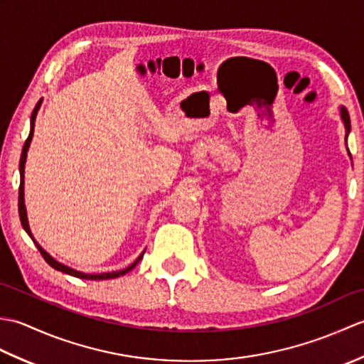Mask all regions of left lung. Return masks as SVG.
<instances>
[{
  "label": "left lung",
  "mask_w": 364,
  "mask_h": 364,
  "mask_svg": "<svg viewBox=\"0 0 364 364\" xmlns=\"http://www.w3.org/2000/svg\"><path fill=\"white\" fill-rule=\"evenodd\" d=\"M341 117H343V120H344L347 134H349V131H350V117H349V112H347L346 107H341ZM347 134H346V141H347ZM349 154H350V153H349Z\"/></svg>",
  "instance_id": "8db88e82"
}]
</instances>
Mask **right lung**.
Instances as JSON below:
<instances>
[{
	"mask_svg": "<svg viewBox=\"0 0 364 364\" xmlns=\"http://www.w3.org/2000/svg\"><path fill=\"white\" fill-rule=\"evenodd\" d=\"M41 103H42V100H38V103L36 105V107H34V111H33V115H31V131H29V136H28V139H26V142H25V145H23V151H21V158H20V188H18V214H20V222H21V225H23V228H25V231L26 233L31 236V239H33L34 241V244L37 245V249H38V252H41V255L43 257V259L48 262V264L53 267V269H56V270H60V272H64V274H68V275H73V277H78V278H84V280H109V278H117V277H120V275H125L127 272H129V270H133L134 267H136V264L139 261L142 259V257H144V253L141 255V257H139L133 264L131 266H128L127 269H123V270H119V272H111V274H82V272H78V270H73V269H70V267H67V266H64V264H60V262H58L56 259H53L48 253H46L41 245H38L37 242H36V239L33 237V235H31V231H29V225H28V218H26V208H25V198H23V184H25V180H23V178H25V162H26V153H28V149H29V144H31V139H33V134H34V120H36V115H37V111H38V107H41Z\"/></svg>",
	"mask_w": 364,
	"mask_h": 364,
	"instance_id": "1",
	"label": "right lung"
}]
</instances>
